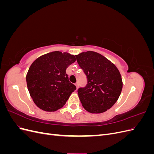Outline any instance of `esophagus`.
<instances>
[{
  "mask_svg": "<svg viewBox=\"0 0 154 154\" xmlns=\"http://www.w3.org/2000/svg\"><path fill=\"white\" fill-rule=\"evenodd\" d=\"M75 85H76V89H78V87H79V84H78V83H75Z\"/></svg>",
  "mask_w": 154,
  "mask_h": 154,
  "instance_id": "esophagus-1",
  "label": "esophagus"
}]
</instances>
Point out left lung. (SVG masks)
<instances>
[{
    "instance_id": "8db88e82",
    "label": "left lung",
    "mask_w": 154,
    "mask_h": 154,
    "mask_svg": "<svg viewBox=\"0 0 154 154\" xmlns=\"http://www.w3.org/2000/svg\"><path fill=\"white\" fill-rule=\"evenodd\" d=\"M76 58L87 76V85L78 89L82 106L92 114L104 112L114 105L122 92L119 71L108 59L93 51L82 53Z\"/></svg>"
}]
</instances>
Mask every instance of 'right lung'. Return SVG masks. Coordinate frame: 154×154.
I'll use <instances>...</instances> for the list:
<instances>
[{
  "label": "right lung",
  "instance_id": "obj_1",
  "mask_svg": "<svg viewBox=\"0 0 154 154\" xmlns=\"http://www.w3.org/2000/svg\"><path fill=\"white\" fill-rule=\"evenodd\" d=\"M75 61L74 55L54 51L41 56L31 64L26 76L27 86L40 109L48 112L60 109L76 89L66 73L67 68Z\"/></svg>",
  "mask_w": 154,
  "mask_h": 154
}]
</instances>
